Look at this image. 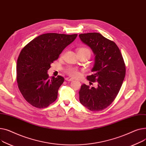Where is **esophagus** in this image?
<instances>
[{
    "mask_svg": "<svg viewBox=\"0 0 146 146\" xmlns=\"http://www.w3.org/2000/svg\"><path fill=\"white\" fill-rule=\"evenodd\" d=\"M65 80H66V81H73V79L70 78V77H67V78H65Z\"/></svg>",
    "mask_w": 146,
    "mask_h": 146,
    "instance_id": "1",
    "label": "esophagus"
}]
</instances>
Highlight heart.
I'll use <instances>...</instances> for the list:
<instances>
[{
  "instance_id": "obj_1",
  "label": "heart",
  "mask_w": 146,
  "mask_h": 146,
  "mask_svg": "<svg viewBox=\"0 0 146 146\" xmlns=\"http://www.w3.org/2000/svg\"><path fill=\"white\" fill-rule=\"evenodd\" d=\"M77 52H82L88 54L90 56L91 55L90 50L86 47H81L77 49ZM65 72L72 77H76L80 75L79 71L76 68L72 66H68L65 69Z\"/></svg>"
}]
</instances>
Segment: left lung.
<instances>
[{
	"instance_id": "1",
	"label": "left lung",
	"mask_w": 146,
	"mask_h": 146,
	"mask_svg": "<svg viewBox=\"0 0 146 146\" xmlns=\"http://www.w3.org/2000/svg\"><path fill=\"white\" fill-rule=\"evenodd\" d=\"M79 36L95 55V63L91 70L93 74L87 76V80L97 82L96 88L81 85L80 101L91 111L103 110L114 101L121 87L125 75L124 59L115 42L101 34L82 33Z\"/></svg>"
}]
</instances>
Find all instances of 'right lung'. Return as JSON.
Returning a JSON list of instances; mask_svg holds the SVG:
<instances>
[{"mask_svg": "<svg viewBox=\"0 0 146 146\" xmlns=\"http://www.w3.org/2000/svg\"><path fill=\"white\" fill-rule=\"evenodd\" d=\"M77 34L48 33L33 39L21 51L17 61L18 88L28 102L43 108L56 100L64 78L49 77L48 70L62 50L76 38Z\"/></svg>", "mask_w": 146, "mask_h": 146, "instance_id": "right-lung-1", "label": "right lung"}]
</instances>
